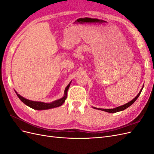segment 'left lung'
Wrapping results in <instances>:
<instances>
[{
    "label": "left lung",
    "instance_id": "1",
    "mask_svg": "<svg viewBox=\"0 0 154 154\" xmlns=\"http://www.w3.org/2000/svg\"><path fill=\"white\" fill-rule=\"evenodd\" d=\"M143 87L141 88V91H139V92L138 93V94L134 97V98L133 100H132L130 101H129L128 103H126L123 105H122V106H118V107H116V108L114 109H99V108H96V107H94L92 106L93 109H97V110H103V111H105V112H109V113H116V112H119V111H122L126 109H127L128 107H129L130 105H132L135 101H136V100L138 98V97L139 96V95H140L141 92L143 90Z\"/></svg>",
    "mask_w": 154,
    "mask_h": 154
}]
</instances>
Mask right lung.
Segmentation results:
<instances>
[{"mask_svg":"<svg viewBox=\"0 0 154 154\" xmlns=\"http://www.w3.org/2000/svg\"><path fill=\"white\" fill-rule=\"evenodd\" d=\"M71 82L69 83L68 85L66 87V88H65L64 96L62 97V98H60L57 100H55L53 102H51V103H44V102H41V101H31V100L25 98V97H22L19 94H18L16 91H15V92H16L17 96L18 97V98H19L23 102V103H24L25 105H26L27 106H28L35 110H48V109L56 108V107L61 106L62 105H63L64 103V102H65V101H66L67 97V91L70 87V84H71Z\"/></svg>","mask_w":154,"mask_h":154,"instance_id":"add662e5","label":"right lung"}]
</instances>
